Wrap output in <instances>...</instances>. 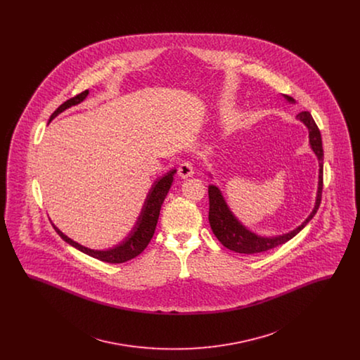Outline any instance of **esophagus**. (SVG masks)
<instances>
[{
    "label": "esophagus",
    "instance_id": "esophagus-1",
    "mask_svg": "<svg viewBox=\"0 0 360 360\" xmlns=\"http://www.w3.org/2000/svg\"><path fill=\"white\" fill-rule=\"evenodd\" d=\"M178 174L182 176V178H188V176H191L193 174H194V166H193V163L191 162H184L181 166H179V169H178Z\"/></svg>",
    "mask_w": 360,
    "mask_h": 360
}]
</instances>
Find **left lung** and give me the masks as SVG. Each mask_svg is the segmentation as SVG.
I'll return each mask as SVG.
<instances>
[{"label": "left lung", "instance_id": "obj_1", "mask_svg": "<svg viewBox=\"0 0 360 360\" xmlns=\"http://www.w3.org/2000/svg\"><path fill=\"white\" fill-rule=\"evenodd\" d=\"M289 101H292V98L289 96H285ZM297 119L305 122V125L309 128V140L313 151L317 155L319 162H320V181H319V191H317V201L313 212L310 213L307 221L294 229L290 233L278 236V238H259L255 233L250 232L245 229L241 224L233 217L231 210L224 201L223 195L220 190L210 185L209 186V223L210 228L214 233V236L219 239V241L226 247L231 251L239 252V254H260L266 252L269 250H273L278 245L285 244L286 241L292 239L314 217V214L319 210V206L321 204V197H323V169H324V150H323V140H321V134L317 127V124L313 120L311 115L309 112H301L297 115Z\"/></svg>", "mask_w": 360, "mask_h": 360}]
</instances>
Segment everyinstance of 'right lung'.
<instances>
[{
    "label": "right lung",
    "mask_w": 360,
    "mask_h": 360,
    "mask_svg": "<svg viewBox=\"0 0 360 360\" xmlns=\"http://www.w3.org/2000/svg\"><path fill=\"white\" fill-rule=\"evenodd\" d=\"M89 94V90H85L77 96H74L72 98L68 100L66 103H62L50 117V121L58 116L60 112H63L65 109H68L72 105H77V103L84 101L86 98V96ZM174 172H167L165 176H162L159 181L155 182L154 186L151 188L147 200H146V204L144 207L141 210V214L139 217V221H137L134 231L131 232V235L125 239V241H122V244H120L119 247L113 248V250H109V251H94V250H89L84 245L72 241L69 239L66 235H63L56 226H53V229L56 231V233L65 240L66 243H69L70 245L75 247L77 250L82 251L86 255L89 257H96L101 262H106V263H124L127 260H131L134 257H136L137 255H140L146 247L148 245V243L153 239L155 233V228H156V224H158V219H159V213H160V207L162 204L169 193V190L172 188V181H174Z\"/></svg>",
    "instance_id": "obj_1"
}]
</instances>
